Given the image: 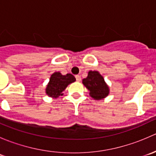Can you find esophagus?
I'll list each match as a JSON object with an SVG mask.
<instances>
[{"instance_id": "34e87169", "label": "esophagus", "mask_w": 156, "mask_h": 156, "mask_svg": "<svg viewBox=\"0 0 156 156\" xmlns=\"http://www.w3.org/2000/svg\"><path fill=\"white\" fill-rule=\"evenodd\" d=\"M75 78H76L77 81H78V82L81 81V76H80V75H76V76H75Z\"/></svg>"}]
</instances>
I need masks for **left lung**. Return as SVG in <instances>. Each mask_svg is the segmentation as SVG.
Wrapping results in <instances>:
<instances>
[{
  "label": "left lung",
  "instance_id": "1",
  "mask_svg": "<svg viewBox=\"0 0 156 156\" xmlns=\"http://www.w3.org/2000/svg\"><path fill=\"white\" fill-rule=\"evenodd\" d=\"M83 84L90 91V96L94 100H103L109 94V87L104 78L97 71H90L87 77L82 81Z\"/></svg>",
  "mask_w": 156,
  "mask_h": 156
}]
</instances>
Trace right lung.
I'll list each match as a JSON object with an SVG mask.
<instances>
[{"label": "right lung", "mask_w": 156, "mask_h": 156, "mask_svg": "<svg viewBox=\"0 0 156 156\" xmlns=\"http://www.w3.org/2000/svg\"><path fill=\"white\" fill-rule=\"evenodd\" d=\"M75 78L72 74H66L63 75L60 72H54L51 75L50 81L47 85L46 94L48 97L53 98H58L62 96V92L71 83L75 81Z\"/></svg>", "instance_id": "add662e5"}]
</instances>
